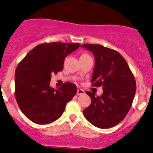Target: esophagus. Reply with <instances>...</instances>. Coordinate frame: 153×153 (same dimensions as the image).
I'll return each instance as SVG.
<instances>
[{
    "instance_id": "1",
    "label": "esophagus",
    "mask_w": 153,
    "mask_h": 153,
    "mask_svg": "<svg viewBox=\"0 0 153 153\" xmlns=\"http://www.w3.org/2000/svg\"><path fill=\"white\" fill-rule=\"evenodd\" d=\"M85 94V91L83 90H82V89H78V91H77V95H82Z\"/></svg>"
}]
</instances>
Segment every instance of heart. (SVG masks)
Here are the masks:
<instances>
[{"mask_svg": "<svg viewBox=\"0 0 153 153\" xmlns=\"http://www.w3.org/2000/svg\"><path fill=\"white\" fill-rule=\"evenodd\" d=\"M90 57V56H89V54H82V55H81V57Z\"/></svg>", "mask_w": 153, "mask_h": 153, "instance_id": "heart-1", "label": "heart"}]
</instances>
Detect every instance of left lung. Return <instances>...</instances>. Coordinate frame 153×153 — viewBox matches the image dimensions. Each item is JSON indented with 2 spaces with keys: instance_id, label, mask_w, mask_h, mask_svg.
Instances as JSON below:
<instances>
[{
  "instance_id": "8db88e82",
  "label": "left lung",
  "mask_w": 153,
  "mask_h": 153,
  "mask_svg": "<svg viewBox=\"0 0 153 153\" xmlns=\"http://www.w3.org/2000/svg\"><path fill=\"white\" fill-rule=\"evenodd\" d=\"M95 56L96 63L91 82L93 86L103 87V94H86L91 103L83 110L85 119L93 125L108 129L125 118L130 109L135 92L136 81L125 59L117 51L101 45L84 44Z\"/></svg>"
}]
</instances>
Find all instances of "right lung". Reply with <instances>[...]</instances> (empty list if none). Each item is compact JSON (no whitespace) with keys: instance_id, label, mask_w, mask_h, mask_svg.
Masks as SVG:
<instances>
[{"instance_id":"right-lung-1","label":"right lung","mask_w":153,"mask_h":153,"mask_svg":"<svg viewBox=\"0 0 153 153\" xmlns=\"http://www.w3.org/2000/svg\"><path fill=\"white\" fill-rule=\"evenodd\" d=\"M78 43L51 42L39 45L19 63L15 73V98L19 108L31 122H53L61 117L66 104L77 93L75 84L66 82L57 90L50 88L52 73L63 69L68 54Z\"/></svg>"}]
</instances>
